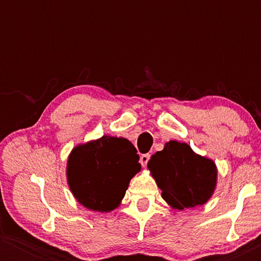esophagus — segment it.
Masks as SVG:
<instances>
[{
  "instance_id": "1",
  "label": "esophagus",
  "mask_w": 261,
  "mask_h": 261,
  "mask_svg": "<svg viewBox=\"0 0 261 261\" xmlns=\"http://www.w3.org/2000/svg\"><path fill=\"white\" fill-rule=\"evenodd\" d=\"M149 158H151V155H149L148 153H146V154H142V155L140 156V163H141V165H142V166L147 165Z\"/></svg>"
}]
</instances>
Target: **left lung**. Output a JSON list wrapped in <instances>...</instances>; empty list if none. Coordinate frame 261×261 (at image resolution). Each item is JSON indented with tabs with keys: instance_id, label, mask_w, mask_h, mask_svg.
<instances>
[{
	"instance_id": "obj_1",
	"label": "left lung",
	"mask_w": 261,
	"mask_h": 261,
	"mask_svg": "<svg viewBox=\"0 0 261 261\" xmlns=\"http://www.w3.org/2000/svg\"><path fill=\"white\" fill-rule=\"evenodd\" d=\"M147 167L162 190L163 198L173 209L204 204L215 190V163L196 154L185 142H166L163 151L151 156Z\"/></svg>"
}]
</instances>
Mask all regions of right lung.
Returning a JSON list of instances; mask_svg holds the SVG:
<instances>
[{"instance_id":"1","label":"right lung","mask_w":261,"mask_h":261,"mask_svg":"<svg viewBox=\"0 0 261 261\" xmlns=\"http://www.w3.org/2000/svg\"><path fill=\"white\" fill-rule=\"evenodd\" d=\"M140 169L130 141L105 135L72 149L67 160V183L82 205L108 213L120 204L129 180Z\"/></svg>"}]
</instances>
